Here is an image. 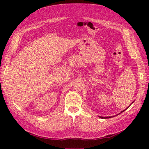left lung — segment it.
<instances>
[{
  "instance_id": "8db88e82",
  "label": "left lung",
  "mask_w": 149,
  "mask_h": 149,
  "mask_svg": "<svg viewBox=\"0 0 149 149\" xmlns=\"http://www.w3.org/2000/svg\"><path fill=\"white\" fill-rule=\"evenodd\" d=\"M124 111H125V110H123V111H122V113ZM100 118H111V116H107V117H102V116H100Z\"/></svg>"
}]
</instances>
